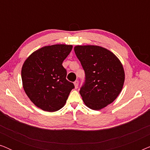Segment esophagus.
<instances>
[{"label": "esophagus", "instance_id": "34e87169", "mask_svg": "<svg viewBox=\"0 0 150 150\" xmlns=\"http://www.w3.org/2000/svg\"><path fill=\"white\" fill-rule=\"evenodd\" d=\"M74 87H75V89H77L78 87H79V81H76L74 83Z\"/></svg>", "mask_w": 150, "mask_h": 150}]
</instances>
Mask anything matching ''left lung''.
I'll use <instances>...</instances> for the list:
<instances>
[{
  "mask_svg": "<svg viewBox=\"0 0 150 150\" xmlns=\"http://www.w3.org/2000/svg\"><path fill=\"white\" fill-rule=\"evenodd\" d=\"M74 52L85 72V83L80 90L83 101L91 109L101 110L122 91L125 81L122 63L102 46H76Z\"/></svg>",
  "mask_w": 150,
  "mask_h": 150,
  "instance_id": "obj_1",
  "label": "left lung"
}]
</instances>
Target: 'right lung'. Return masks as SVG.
Instances as JSON below:
<instances>
[{"instance_id": "1", "label": "right lung", "mask_w": 150, "mask_h": 150, "mask_svg": "<svg viewBox=\"0 0 150 150\" xmlns=\"http://www.w3.org/2000/svg\"><path fill=\"white\" fill-rule=\"evenodd\" d=\"M72 47L67 44L42 47L24 62L22 86L30 101L40 109L48 112L61 109L74 88L66 80L67 71L62 65Z\"/></svg>"}]
</instances>
